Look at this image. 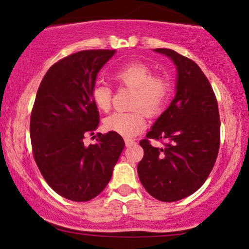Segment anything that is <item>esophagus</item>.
<instances>
[{
	"instance_id": "esophagus-1",
	"label": "esophagus",
	"mask_w": 249,
	"mask_h": 249,
	"mask_svg": "<svg viewBox=\"0 0 249 249\" xmlns=\"http://www.w3.org/2000/svg\"><path fill=\"white\" fill-rule=\"evenodd\" d=\"M124 144H125V146H127V147H129V146H131V145L135 144V141H134V139L125 138V139H124Z\"/></svg>"
}]
</instances>
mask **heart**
Returning <instances> with one entry per match:
<instances>
[{
  "mask_svg": "<svg viewBox=\"0 0 249 249\" xmlns=\"http://www.w3.org/2000/svg\"><path fill=\"white\" fill-rule=\"evenodd\" d=\"M113 79L121 86L134 88L131 112H114L104 119V128L124 137H134L146 125V112L158 114L170 95L166 78L153 74L152 68L141 61H131L113 71ZM91 100L98 110L107 112L112 104V90L107 85L97 84L91 90Z\"/></svg>",
  "mask_w": 249,
  "mask_h": 249,
  "instance_id": "heart-1",
  "label": "heart"
}]
</instances>
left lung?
<instances>
[{
	"label": "left lung",
	"instance_id": "1",
	"mask_svg": "<svg viewBox=\"0 0 249 249\" xmlns=\"http://www.w3.org/2000/svg\"><path fill=\"white\" fill-rule=\"evenodd\" d=\"M177 67V93L146 138L138 163L141 182L161 202H176L198 190L212 171L220 148L217 101L202 69L188 57L169 49H156ZM151 139L163 140V148Z\"/></svg>",
	"mask_w": 249,
	"mask_h": 249
}]
</instances>
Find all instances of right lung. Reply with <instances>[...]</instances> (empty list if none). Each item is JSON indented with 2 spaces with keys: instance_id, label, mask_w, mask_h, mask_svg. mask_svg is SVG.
<instances>
[{
  "instance_id": "1",
  "label": "right lung",
  "mask_w": 249,
  "mask_h": 249,
  "mask_svg": "<svg viewBox=\"0 0 249 249\" xmlns=\"http://www.w3.org/2000/svg\"><path fill=\"white\" fill-rule=\"evenodd\" d=\"M114 53L86 50L63 57L47 70L36 94L30 117L34 159L51 188L73 202L103 192L124 147V138L112 131L84 144L100 122L91 90Z\"/></svg>"
}]
</instances>
